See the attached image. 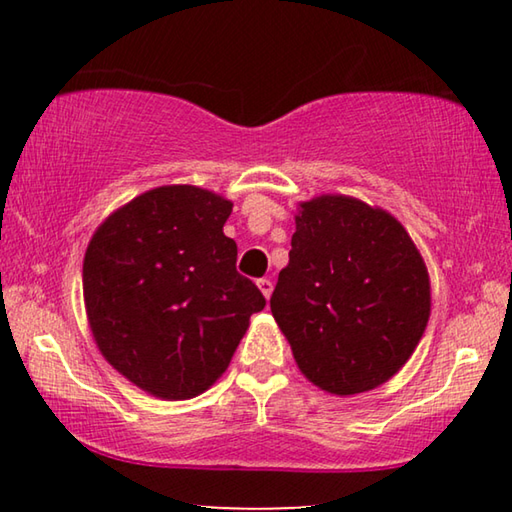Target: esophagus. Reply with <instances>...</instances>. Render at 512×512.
I'll return each mask as SVG.
<instances>
[{
    "mask_svg": "<svg viewBox=\"0 0 512 512\" xmlns=\"http://www.w3.org/2000/svg\"><path fill=\"white\" fill-rule=\"evenodd\" d=\"M257 287H259V291L264 293L266 300L271 298V293H273V282L271 280H266V277H262V280H257Z\"/></svg>",
    "mask_w": 512,
    "mask_h": 512,
    "instance_id": "esophagus-1",
    "label": "esophagus"
}]
</instances>
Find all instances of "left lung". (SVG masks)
Segmentation results:
<instances>
[{"instance_id":"obj_1","label":"left lung","mask_w":512,"mask_h":512,"mask_svg":"<svg viewBox=\"0 0 512 512\" xmlns=\"http://www.w3.org/2000/svg\"><path fill=\"white\" fill-rule=\"evenodd\" d=\"M271 311L311 384L339 397L366 393L418 348L431 314L429 273L395 216L323 194L298 207Z\"/></svg>"}]
</instances>
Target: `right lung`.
<instances>
[{"mask_svg": "<svg viewBox=\"0 0 512 512\" xmlns=\"http://www.w3.org/2000/svg\"><path fill=\"white\" fill-rule=\"evenodd\" d=\"M230 212L210 189L155 187L112 212L85 250L94 341L112 368L160 400L207 391L266 305L237 273V244L223 235Z\"/></svg>", "mask_w": 512, "mask_h": 512, "instance_id": "obj_1", "label": "right lung"}]
</instances>
